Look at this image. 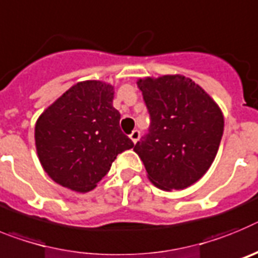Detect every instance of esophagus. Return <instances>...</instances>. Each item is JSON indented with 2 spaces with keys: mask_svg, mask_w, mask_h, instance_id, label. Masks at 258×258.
Returning <instances> with one entry per match:
<instances>
[{
  "mask_svg": "<svg viewBox=\"0 0 258 258\" xmlns=\"http://www.w3.org/2000/svg\"><path fill=\"white\" fill-rule=\"evenodd\" d=\"M130 139H131L132 142L138 143L139 139H140V131H138V130H134V131L131 132V135H130Z\"/></svg>",
  "mask_w": 258,
  "mask_h": 258,
  "instance_id": "34e87169",
  "label": "esophagus"
}]
</instances>
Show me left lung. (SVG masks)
<instances>
[{
	"label": "left lung",
	"instance_id": "obj_1",
	"mask_svg": "<svg viewBox=\"0 0 258 258\" xmlns=\"http://www.w3.org/2000/svg\"><path fill=\"white\" fill-rule=\"evenodd\" d=\"M151 116L134 151L161 189H183L208 171L218 152L225 120L218 105L182 75L138 82Z\"/></svg>",
	"mask_w": 258,
	"mask_h": 258
}]
</instances>
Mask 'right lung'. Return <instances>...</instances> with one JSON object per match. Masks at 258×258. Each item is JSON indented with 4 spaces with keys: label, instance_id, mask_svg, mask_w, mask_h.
I'll list each match as a JSON object with an SVG mask.
<instances>
[{
    "label": "right lung",
    "instance_id": "right-lung-1",
    "mask_svg": "<svg viewBox=\"0 0 258 258\" xmlns=\"http://www.w3.org/2000/svg\"><path fill=\"white\" fill-rule=\"evenodd\" d=\"M110 84L87 80L66 91L36 122V149L54 182L88 192L106 175L116 156L134 147L122 132Z\"/></svg>",
    "mask_w": 258,
    "mask_h": 258
}]
</instances>
